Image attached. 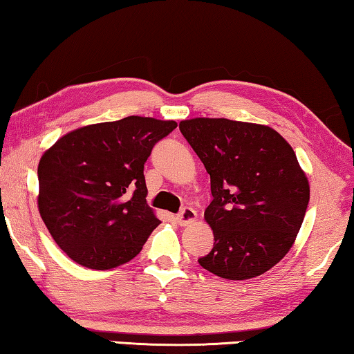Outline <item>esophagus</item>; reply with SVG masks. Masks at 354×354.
I'll return each instance as SVG.
<instances>
[{
    "label": "esophagus",
    "instance_id": "esophagus-1",
    "mask_svg": "<svg viewBox=\"0 0 354 354\" xmlns=\"http://www.w3.org/2000/svg\"><path fill=\"white\" fill-rule=\"evenodd\" d=\"M196 219H197V213L194 212L193 208H183L182 212L176 216L177 224L182 225V227L193 224V222H194Z\"/></svg>",
    "mask_w": 354,
    "mask_h": 354
}]
</instances>
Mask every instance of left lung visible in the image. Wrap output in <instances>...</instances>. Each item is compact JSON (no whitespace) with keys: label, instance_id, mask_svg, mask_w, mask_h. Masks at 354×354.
<instances>
[{"label":"left lung","instance_id":"left-lung-1","mask_svg":"<svg viewBox=\"0 0 354 354\" xmlns=\"http://www.w3.org/2000/svg\"><path fill=\"white\" fill-rule=\"evenodd\" d=\"M178 127L212 178L203 218L214 247L199 264L225 280L263 275L294 245L308 208L309 182L294 149L263 124L193 118Z\"/></svg>","mask_w":354,"mask_h":354}]
</instances>
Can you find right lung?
<instances>
[{
    "label": "right lung",
    "instance_id": "1",
    "mask_svg": "<svg viewBox=\"0 0 354 354\" xmlns=\"http://www.w3.org/2000/svg\"><path fill=\"white\" fill-rule=\"evenodd\" d=\"M176 121L127 116L62 136L39 163V212L62 250L84 268L129 263L158 227L146 203L145 163Z\"/></svg>",
    "mask_w": 354,
    "mask_h": 354
}]
</instances>
